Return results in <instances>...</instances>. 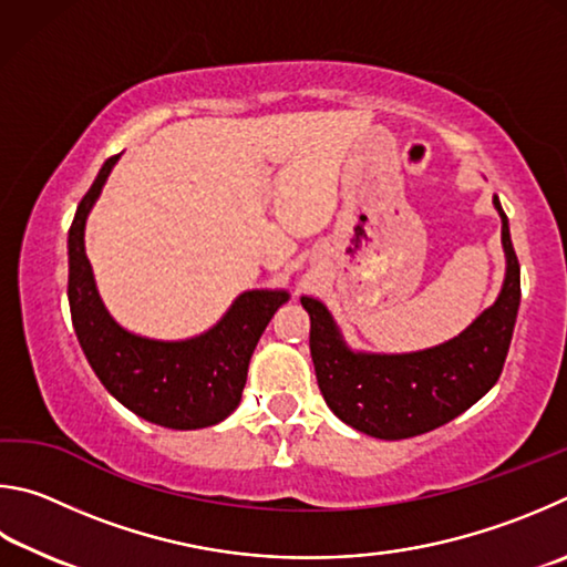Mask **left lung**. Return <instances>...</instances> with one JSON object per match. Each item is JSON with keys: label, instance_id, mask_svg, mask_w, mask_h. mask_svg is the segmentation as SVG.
I'll return each instance as SVG.
<instances>
[{"label": "left lung", "instance_id": "left-lung-1", "mask_svg": "<svg viewBox=\"0 0 567 567\" xmlns=\"http://www.w3.org/2000/svg\"><path fill=\"white\" fill-rule=\"evenodd\" d=\"M493 206L503 224L501 293L451 341L411 353L355 351L326 303L301 296L311 316L309 343L319 389L346 425L381 441L413 439L458 419L501 379L518 319L520 266L498 196H493Z\"/></svg>", "mask_w": 567, "mask_h": 567}]
</instances>
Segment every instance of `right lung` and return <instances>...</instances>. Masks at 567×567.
<instances>
[{
	"mask_svg": "<svg viewBox=\"0 0 567 567\" xmlns=\"http://www.w3.org/2000/svg\"><path fill=\"white\" fill-rule=\"evenodd\" d=\"M118 156L106 158L99 168L92 188L76 206L66 238V293L79 346L104 389L138 419L174 431L216 425L241 403L256 343L291 293L284 289L238 293L212 329L182 341L148 339L124 329L99 296L84 248L86 218Z\"/></svg>",
	"mask_w": 567,
	"mask_h": 567,
	"instance_id": "obj_1",
	"label": "right lung"
}]
</instances>
